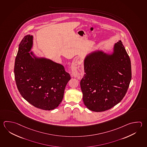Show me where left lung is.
<instances>
[{"mask_svg": "<svg viewBox=\"0 0 147 147\" xmlns=\"http://www.w3.org/2000/svg\"><path fill=\"white\" fill-rule=\"evenodd\" d=\"M85 74L80 80L84 103L89 110H109L123 99L131 78L129 57L122 42L114 47L112 55L98 51L84 61Z\"/></svg>", "mask_w": 147, "mask_h": 147, "instance_id": "obj_1", "label": "left lung"}]
</instances>
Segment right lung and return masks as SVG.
Wrapping results in <instances>:
<instances>
[{
	"label": "right lung",
	"instance_id": "add662e5",
	"mask_svg": "<svg viewBox=\"0 0 147 147\" xmlns=\"http://www.w3.org/2000/svg\"><path fill=\"white\" fill-rule=\"evenodd\" d=\"M33 36L23 37L14 64L15 80L20 94L37 108L51 110L60 104L71 77L63 65L45 58L32 57L29 53Z\"/></svg>",
	"mask_w": 147,
	"mask_h": 147
}]
</instances>
